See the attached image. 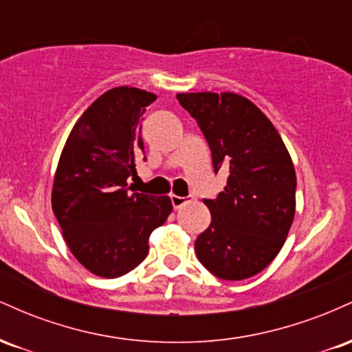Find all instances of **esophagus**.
<instances>
[{"instance_id":"34e87169","label":"esophagus","mask_w":352,"mask_h":352,"mask_svg":"<svg viewBox=\"0 0 352 352\" xmlns=\"http://www.w3.org/2000/svg\"><path fill=\"white\" fill-rule=\"evenodd\" d=\"M170 200H172L173 208H180V207H184L185 204H188V201H190L188 197H179V195H172V197H170Z\"/></svg>"}]
</instances>
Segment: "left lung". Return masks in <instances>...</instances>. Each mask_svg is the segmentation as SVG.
I'll return each instance as SVG.
<instances>
[{
	"label": "left lung",
	"instance_id": "obj_1",
	"mask_svg": "<svg viewBox=\"0 0 352 352\" xmlns=\"http://www.w3.org/2000/svg\"><path fill=\"white\" fill-rule=\"evenodd\" d=\"M207 139L223 192L204 200L212 221L195 240L200 263L221 280L254 276L280 253L296 210V172L281 135L235 92L177 94Z\"/></svg>",
	"mask_w": 352,
	"mask_h": 352
}]
</instances>
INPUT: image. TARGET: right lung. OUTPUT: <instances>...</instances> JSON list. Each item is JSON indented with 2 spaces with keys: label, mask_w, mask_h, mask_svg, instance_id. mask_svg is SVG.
<instances>
[{
  "label": "right lung",
  "mask_w": 352,
  "mask_h": 352,
  "mask_svg": "<svg viewBox=\"0 0 352 352\" xmlns=\"http://www.w3.org/2000/svg\"><path fill=\"white\" fill-rule=\"evenodd\" d=\"M155 99L127 86L104 92L79 117L60 152L52 212L71 253L96 276H122L142 263L148 236L172 213L170 197L127 187L144 153L142 114Z\"/></svg>",
  "instance_id": "right-lung-1"
}]
</instances>
